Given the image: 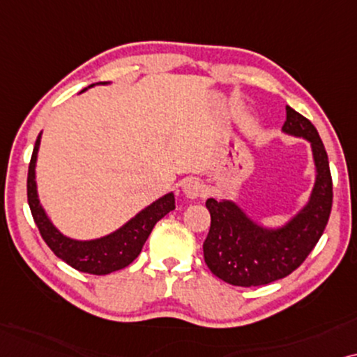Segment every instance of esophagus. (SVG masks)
I'll return each instance as SVG.
<instances>
[{
    "label": "esophagus",
    "mask_w": 357,
    "mask_h": 357,
    "mask_svg": "<svg viewBox=\"0 0 357 357\" xmlns=\"http://www.w3.org/2000/svg\"><path fill=\"white\" fill-rule=\"evenodd\" d=\"M202 183L196 178H188L186 181L183 183V192L188 199H197L202 196Z\"/></svg>",
    "instance_id": "esophagus-1"
}]
</instances>
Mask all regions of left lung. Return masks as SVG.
<instances>
[{"label": "left lung", "instance_id": "8db88e82", "mask_svg": "<svg viewBox=\"0 0 357 357\" xmlns=\"http://www.w3.org/2000/svg\"><path fill=\"white\" fill-rule=\"evenodd\" d=\"M282 132L310 144L315 183L307 202L279 227L256 222L231 199L211 197V230L204 259L218 279L231 286L255 287L286 278L301 266L325 230L333 204V183L323 142L313 123L286 107Z\"/></svg>", "mask_w": 357, "mask_h": 357}]
</instances>
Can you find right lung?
Returning <instances> with one entry per match:
<instances>
[{
    "label": "right lung",
    "instance_id": "right-lung-1",
    "mask_svg": "<svg viewBox=\"0 0 357 357\" xmlns=\"http://www.w3.org/2000/svg\"><path fill=\"white\" fill-rule=\"evenodd\" d=\"M98 84H111V82L94 83L89 84L88 88L98 86ZM88 88H84L83 91H86ZM40 137L42 132L36 140L29 165V174H27V201H29L32 217H34L36 225L39 227L42 238L60 259H63L66 264L82 271V273L102 275L129 266L140 255L155 223L160 218H163L166 213L174 211V194L168 192L156 199L155 202L142 208L135 217H132L130 220H127L111 234L93 240L70 238L54 225L49 213L40 204L36 181V165L37 155H39Z\"/></svg>",
    "mask_w": 357,
    "mask_h": 357
}]
</instances>
